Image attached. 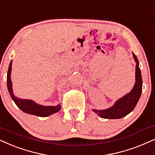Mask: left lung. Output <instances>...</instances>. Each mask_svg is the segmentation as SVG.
<instances>
[{
    "label": "left lung",
    "instance_id": "1",
    "mask_svg": "<svg viewBox=\"0 0 155 155\" xmlns=\"http://www.w3.org/2000/svg\"><path fill=\"white\" fill-rule=\"evenodd\" d=\"M136 62L135 67V84L131 91L125 95L115 103L112 107L106 110H96L93 111L98 116L106 119H118L123 117L133 110L140 98L142 88V80L141 71L139 67V61L136 55L133 52Z\"/></svg>",
    "mask_w": 155,
    "mask_h": 155
}]
</instances>
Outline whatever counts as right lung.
I'll return each instance as SVG.
<instances>
[{
    "label": "right lung",
    "mask_w": 155,
    "mask_h": 155,
    "mask_svg": "<svg viewBox=\"0 0 155 155\" xmlns=\"http://www.w3.org/2000/svg\"><path fill=\"white\" fill-rule=\"evenodd\" d=\"M12 70V61H10L9 68L7 74V86L8 90L11 96L12 99L17 106L24 113L28 114L35 115L40 117H47L52 115L54 113H57L60 110L61 106L57 105L56 106H45L42 105H39L32 100L28 99H21L16 97L13 94V88H12V81L10 79V74Z\"/></svg>",
    "instance_id": "obj_1"
}]
</instances>
